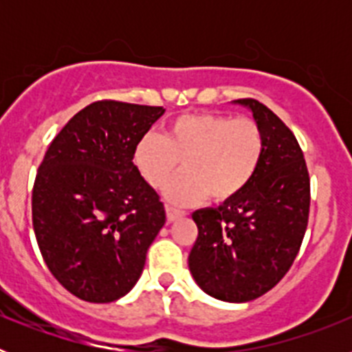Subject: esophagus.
Returning <instances> with one entry per match:
<instances>
[{
  "label": "esophagus",
  "instance_id": "34e87169",
  "mask_svg": "<svg viewBox=\"0 0 352 352\" xmlns=\"http://www.w3.org/2000/svg\"><path fill=\"white\" fill-rule=\"evenodd\" d=\"M166 211H167V222H174L176 219H179L183 214V211L176 210V208L173 206H166Z\"/></svg>",
  "mask_w": 352,
  "mask_h": 352
}]
</instances>
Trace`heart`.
Segmentation results:
<instances>
[{"label": "heart", "instance_id": "heart-1", "mask_svg": "<svg viewBox=\"0 0 352 352\" xmlns=\"http://www.w3.org/2000/svg\"><path fill=\"white\" fill-rule=\"evenodd\" d=\"M263 153V130L250 118L190 113L167 121L164 133H144L133 148L132 162L142 178L160 190L183 160L185 174L166 192L170 203H197L206 194L223 203L247 188Z\"/></svg>", "mask_w": 352, "mask_h": 352}]
</instances>
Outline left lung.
Returning a JSON list of instances; mask_svg holds the SVG:
<instances>
[{"label":"left lung","instance_id":"left-lung-1","mask_svg":"<svg viewBox=\"0 0 352 352\" xmlns=\"http://www.w3.org/2000/svg\"><path fill=\"white\" fill-rule=\"evenodd\" d=\"M250 109L264 135L256 176L234 199L194 211L199 234L188 256L194 280L206 294L245 303L284 278L300 252L310 210V178L294 133L254 98Z\"/></svg>","mask_w":352,"mask_h":352}]
</instances>
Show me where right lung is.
Segmentation results:
<instances>
[{
	"label": "right lung",
	"mask_w": 352,
	"mask_h": 352,
	"mask_svg": "<svg viewBox=\"0 0 352 352\" xmlns=\"http://www.w3.org/2000/svg\"><path fill=\"white\" fill-rule=\"evenodd\" d=\"M164 107L93 102L52 139L36 173L31 213L54 278L89 303H111L138 284L164 223L157 192L138 173L133 148Z\"/></svg>",
	"instance_id": "1"
}]
</instances>
